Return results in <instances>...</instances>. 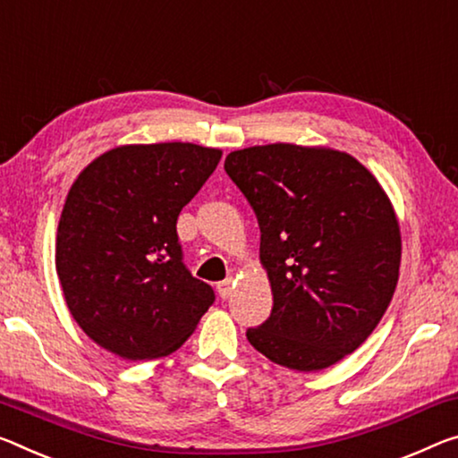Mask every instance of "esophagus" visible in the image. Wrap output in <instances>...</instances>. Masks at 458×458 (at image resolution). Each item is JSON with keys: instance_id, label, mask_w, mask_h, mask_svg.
Wrapping results in <instances>:
<instances>
[{"instance_id": "esophagus-1", "label": "esophagus", "mask_w": 458, "mask_h": 458, "mask_svg": "<svg viewBox=\"0 0 458 458\" xmlns=\"http://www.w3.org/2000/svg\"><path fill=\"white\" fill-rule=\"evenodd\" d=\"M232 285H234V283H232V277H228V279H224V281L217 283L216 289H217V293H220L222 300H226V297L232 295Z\"/></svg>"}]
</instances>
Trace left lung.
I'll use <instances>...</instances> for the list:
<instances>
[{
  "mask_svg": "<svg viewBox=\"0 0 458 458\" xmlns=\"http://www.w3.org/2000/svg\"><path fill=\"white\" fill-rule=\"evenodd\" d=\"M224 169L259 217L273 292L249 343L303 373L357 351L386 314L402 260L379 181L346 152L283 142L230 152Z\"/></svg>",
  "mask_w": 458,
  "mask_h": 458,
  "instance_id": "1",
  "label": "left lung"
}]
</instances>
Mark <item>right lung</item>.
Here are the masks:
<instances>
[{
	"label": "right lung",
	"mask_w": 458,
	"mask_h": 458,
	"mask_svg": "<svg viewBox=\"0 0 458 458\" xmlns=\"http://www.w3.org/2000/svg\"><path fill=\"white\" fill-rule=\"evenodd\" d=\"M191 142L128 144L75 179L56 232V273L71 316L128 360L175 352L214 289L183 263L177 217L220 163Z\"/></svg>",
	"instance_id": "obj_1"
}]
</instances>
